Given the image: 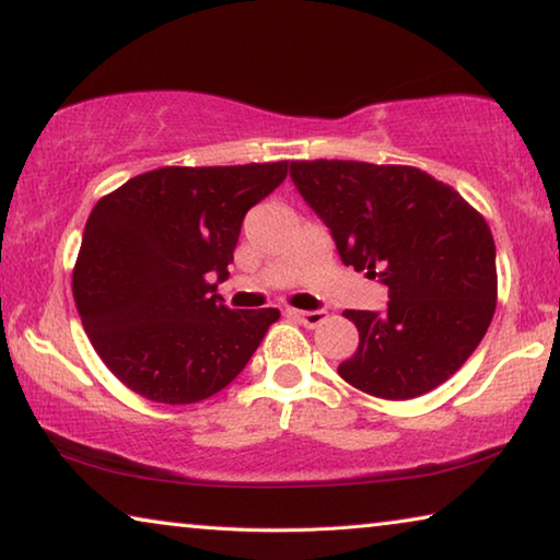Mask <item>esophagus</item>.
<instances>
[{
	"label": "esophagus",
	"instance_id": "esophagus-1",
	"mask_svg": "<svg viewBox=\"0 0 560 560\" xmlns=\"http://www.w3.org/2000/svg\"><path fill=\"white\" fill-rule=\"evenodd\" d=\"M287 314L291 316V318H296L299 324H303V326H308V328H316V326H320L326 320V311L324 308H316V311H299V308H289Z\"/></svg>",
	"mask_w": 560,
	"mask_h": 560
}]
</instances>
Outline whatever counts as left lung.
Listing matches in <instances>:
<instances>
[{"instance_id":"obj_1","label":"left lung","mask_w":560,"mask_h":560,"mask_svg":"<svg viewBox=\"0 0 560 560\" xmlns=\"http://www.w3.org/2000/svg\"><path fill=\"white\" fill-rule=\"evenodd\" d=\"M289 175L334 236L340 261L387 289L383 311H346L358 350L338 375L410 400L434 390L481 343L497 308L489 224L450 185L407 165L291 163Z\"/></svg>"}]
</instances>
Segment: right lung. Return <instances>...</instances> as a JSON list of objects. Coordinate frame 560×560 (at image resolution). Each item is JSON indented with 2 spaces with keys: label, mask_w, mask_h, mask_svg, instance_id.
<instances>
[{
  "label": "right lung",
  "mask_w": 560,
  "mask_h": 560,
  "mask_svg": "<svg viewBox=\"0 0 560 560\" xmlns=\"http://www.w3.org/2000/svg\"><path fill=\"white\" fill-rule=\"evenodd\" d=\"M287 167H160L93 207L73 299L96 353L132 393L200 402L249 363L279 311L224 306L217 283L230 277L244 214Z\"/></svg>",
  "instance_id": "obj_1"
}]
</instances>
